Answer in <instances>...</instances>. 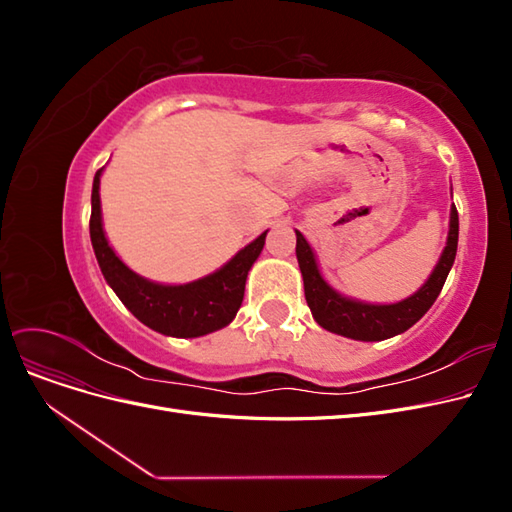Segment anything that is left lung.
Segmentation results:
<instances>
[{
    "mask_svg": "<svg viewBox=\"0 0 512 512\" xmlns=\"http://www.w3.org/2000/svg\"><path fill=\"white\" fill-rule=\"evenodd\" d=\"M294 232H297V260L303 275L305 301L309 309H312L314 320L322 329L337 335L359 339V342H382V339L408 331L412 324H416L427 314L433 301L438 299L448 271H451L455 262L459 241V215L453 205L451 220H448L446 245L440 254L438 265L433 267L431 275L427 277V282L414 294H410L408 299H401L397 303H367L337 292L324 280L312 245L307 243L299 230Z\"/></svg>",
    "mask_w": 512,
    "mask_h": 512,
    "instance_id": "1",
    "label": "left lung"
}]
</instances>
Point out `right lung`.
I'll list each match as a JSON object with an SVG mask.
<instances>
[{
  "label": "right lung",
  "instance_id": "1",
  "mask_svg": "<svg viewBox=\"0 0 512 512\" xmlns=\"http://www.w3.org/2000/svg\"><path fill=\"white\" fill-rule=\"evenodd\" d=\"M100 168L91 188L89 235L106 284L145 327L170 337H200L235 320L243 303L245 280L258 260L267 232L247 243L224 267L188 284H160L134 273L108 243L100 207Z\"/></svg>",
  "mask_w": 512,
  "mask_h": 512
}]
</instances>
